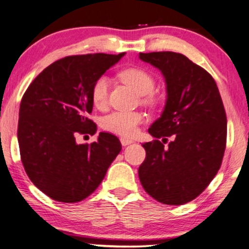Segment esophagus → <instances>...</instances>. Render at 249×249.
Listing matches in <instances>:
<instances>
[{
  "label": "esophagus",
  "instance_id": "1",
  "mask_svg": "<svg viewBox=\"0 0 249 249\" xmlns=\"http://www.w3.org/2000/svg\"><path fill=\"white\" fill-rule=\"evenodd\" d=\"M120 141H121V144H122V146H124V147L128 146V144L133 143V140H132V139H128V138H124V137H122L121 139H120Z\"/></svg>",
  "mask_w": 249,
  "mask_h": 249
}]
</instances>
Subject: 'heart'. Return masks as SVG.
Returning a JSON list of instances; mask_svg holds the SVG:
<instances>
[{
	"label": "heart",
	"mask_w": 249,
	"mask_h": 249,
	"mask_svg": "<svg viewBox=\"0 0 249 249\" xmlns=\"http://www.w3.org/2000/svg\"><path fill=\"white\" fill-rule=\"evenodd\" d=\"M120 78L132 88L138 94L148 95L155 90V80L147 71L139 68H128L120 72ZM110 79L101 75L95 80L91 91V98L94 107L105 108L108 103ZM143 121V114L140 112L116 111L102 119L103 129L124 137H131L136 133L138 125Z\"/></svg>",
	"instance_id": "obj_1"
}]
</instances>
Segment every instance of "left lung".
<instances>
[{
    "mask_svg": "<svg viewBox=\"0 0 249 249\" xmlns=\"http://www.w3.org/2000/svg\"><path fill=\"white\" fill-rule=\"evenodd\" d=\"M139 58L166 82L162 113L148 131L162 141L173 136L167 148L159 140L142 144L140 182L159 202L183 205L199 196L220 168L227 137L223 100L213 76L183 54L151 52Z\"/></svg>",
    "mask_w": 249,
    "mask_h": 249,
    "instance_id": "obj_1",
    "label": "left lung"
}]
</instances>
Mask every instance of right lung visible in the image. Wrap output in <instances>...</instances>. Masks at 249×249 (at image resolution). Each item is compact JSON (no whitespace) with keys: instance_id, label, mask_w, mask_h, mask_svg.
Returning a JSON list of instances; mask_svg holds the SVG:
<instances>
[{"instance_id":"obj_1","label":"right lung","mask_w":249,"mask_h":249,"mask_svg":"<svg viewBox=\"0 0 249 249\" xmlns=\"http://www.w3.org/2000/svg\"><path fill=\"white\" fill-rule=\"evenodd\" d=\"M124 54L95 53L55 61L23 95L18 125L22 163L36 187L53 200L76 202L90 196L121 151L111 133L100 132L91 144H78L75 136L97 132L89 119L92 87Z\"/></svg>"}]
</instances>
